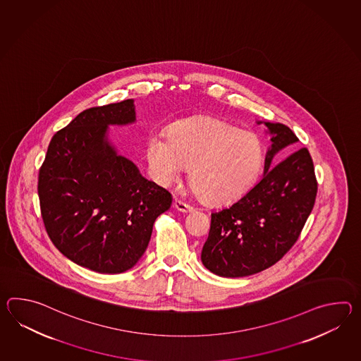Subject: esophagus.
<instances>
[{
    "label": "esophagus",
    "mask_w": 361,
    "mask_h": 361,
    "mask_svg": "<svg viewBox=\"0 0 361 361\" xmlns=\"http://www.w3.org/2000/svg\"><path fill=\"white\" fill-rule=\"evenodd\" d=\"M173 207L177 209V211H180V212H192V206H189V204H186L184 203L183 200H175V203H173Z\"/></svg>",
    "instance_id": "34e87169"
}]
</instances>
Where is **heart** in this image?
<instances>
[{
  "label": "heart",
  "instance_id": "b5f03b06",
  "mask_svg": "<svg viewBox=\"0 0 361 361\" xmlns=\"http://www.w3.org/2000/svg\"><path fill=\"white\" fill-rule=\"evenodd\" d=\"M146 159L158 184L176 183L185 167H190V184L200 200L228 204L255 183L263 154L252 133L214 118H200L175 123L169 137H147Z\"/></svg>",
  "mask_w": 361,
  "mask_h": 361
}]
</instances>
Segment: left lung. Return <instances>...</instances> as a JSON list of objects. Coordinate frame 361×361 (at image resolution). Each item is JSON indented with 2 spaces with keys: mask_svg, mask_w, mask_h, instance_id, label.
I'll use <instances>...</instances> for the list:
<instances>
[{
  "mask_svg": "<svg viewBox=\"0 0 361 361\" xmlns=\"http://www.w3.org/2000/svg\"><path fill=\"white\" fill-rule=\"evenodd\" d=\"M264 124L271 145L265 154L264 173L240 200L211 214L209 238L200 259L209 272L237 279L276 264L291 246L310 216L317 183L311 155L305 147L272 166L274 157L298 137L281 123Z\"/></svg>",
  "mask_w": 361,
  "mask_h": 361,
  "instance_id": "obj_1",
  "label": "left lung"
}]
</instances>
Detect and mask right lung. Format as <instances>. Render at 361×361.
<instances>
[{"instance_id": "1", "label": "right lung", "mask_w": 361, "mask_h": 361, "mask_svg": "<svg viewBox=\"0 0 361 361\" xmlns=\"http://www.w3.org/2000/svg\"><path fill=\"white\" fill-rule=\"evenodd\" d=\"M136 123L133 99L92 107L56 132L39 173L41 216L64 257L106 274L133 268L172 195L145 178L110 140Z\"/></svg>"}]
</instances>
